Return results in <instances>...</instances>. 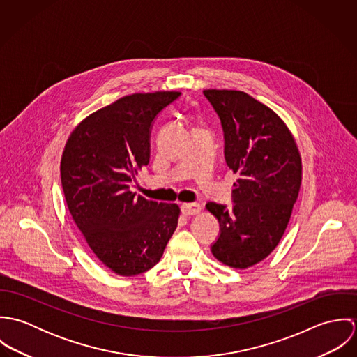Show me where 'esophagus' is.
I'll return each instance as SVG.
<instances>
[{
	"mask_svg": "<svg viewBox=\"0 0 357 357\" xmlns=\"http://www.w3.org/2000/svg\"><path fill=\"white\" fill-rule=\"evenodd\" d=\"M181 210L185 215H195V214H199L202 207L201 204L194 202V204H181Z\"/></svg>",
	"mask_w": 357,
	"mask_h": 357,
	"instance_id": "1",
	"label": "esophagus"
}]
</instances>
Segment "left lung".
<instances>
[{
  "mask_svg": "<svg viewBox=\"0 0 357 357\" xmlns=\"http://www.w3.org/2000/svg\"><path fill=\"white\" fill-rule=\"evenodd\" d=\"M225 139V160L238 174L234 206L208 202L221 234L213 255L235 269L265 259L279 245L303 181V160L293 133L268 105L241 91L206 89Z\"/></svg>",
  "mask_w": 357,
  "mask_h": 357,
  "instance_id": "obj_1",
  "label": "left lung"
}]
</instances>
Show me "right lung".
I'll list each match as a JSON object with an SVG mask.
<instances>
[{"label":"right lung","instance_id":"1","mask_svg":"<svg viewBox=\"0 0 357 357\" xmlns=\"http://www.w3.org/2000/svg\"><path fill=\"white\" fill-rule=\"evenodd\" d=\"M180 95L123 96L82 119L61 153L68 210L93 255L119 276L155 266L177 228L178 204L136 197L130 183L150 162L153 118Z\"/></svg>","mask_w":357,"mask_h":357}]
</instances>
